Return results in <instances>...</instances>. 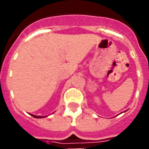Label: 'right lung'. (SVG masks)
<instances>
[{
    "label": "right lung",
    "mask_w": 149,
    "mask_h": 149,
    "mask_svg": "<svg viewBox=\"0 0 149 149\" xmlns=\"http://www.w3.org/2000/svg\"><path fill=\"white\" fill-rule=\"evenodd\" d=\"M31 116H33L34 118H38V119H39V118H43V117H44V116H39L32 115V114H31Z\"/></svg>",
    "instance_id": "add662e5"
}]
</instances>
